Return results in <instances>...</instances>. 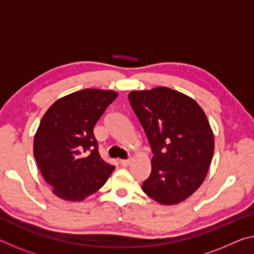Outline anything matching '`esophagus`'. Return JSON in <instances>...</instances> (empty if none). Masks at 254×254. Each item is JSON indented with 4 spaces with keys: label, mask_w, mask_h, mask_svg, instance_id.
Returning a JSON list of instances; mask_svg holds the SVG:
<instances>
[{
    "label": "esophagus",
    "mask_w": 254,
    "mask_h": 254,
    "mask_svg": "<svg viewBox=\"0 0 254 254\" xmlns=\"http://www.w3.org/2000/svg\"><path fill=\"white\" fill-rule=\"evenodd\" d=\"M119 163L121 164V166H123V167H127L128 165H130L131 160H130V159H121Z\"/></svg>",
    "instance_id": "obj_1"
}]
</instances>
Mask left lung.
<instances>
[{
	"instance_id": "1",
	"label": "left lung",
	"mask_w": 254,
	"mask_h": 254,
	"mask_svg": "<svg viewBox=\"0 0 254 254\" xmlns=\"http://www.w3.org/2000/svg\"><path fill=\"white\" fill-rule=\"evenodd\" d=\"M128 100L154 154L142 191L165 206L182 202L202 184L214 156L206 114L194 99L167 87L133 90Z\"/></svg>"
}]
</instances>
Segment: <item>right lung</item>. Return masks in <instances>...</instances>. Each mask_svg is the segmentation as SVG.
Listing matches in <instances>:
<instances>
[{"label": "right lung", "instance_id": "obj_1", "mask_svg": "<svg viewBox=\"0 0 254 254\" xmlns=\"http://www.w3.org/2000/svg\"><path fill=\"white\" fill-rule=\"evenodd\" d=\"M116 97V91L87 88L58 99L44 114L34 138V157L58 198L82 201L114 171L100 158L94 127Z\"/></svg>", "mask_w": 254, "mask_h": 254}]
</instances>
